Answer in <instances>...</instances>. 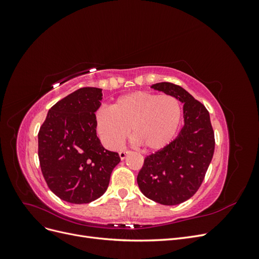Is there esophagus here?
Wrapping results in <instances>:
<instances>
[{
	"label": "esophagus",
	"mask_w": 259,
	"mask_h": 259,
	"mask_svg": "<svg viewBox=\"0 0 259 259\" xmlns=\"http://www.w3.org/2000/svg\"><path fill=\"white\" fill-rule=\"evenodd\" d=\"M128 153H130L128 150H122V151H120V152H119V155H120L121 160H124L125 158H126V155H127Z\"/></svg>",
	"instance_id": "34e87169"
}]
</instances>
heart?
I'll return each instance as SVG.
<instances>
[{
	"label": "heart",
	"mask_w": 259,
	"mask_h": 259,
	"mask_svg": "<svg viewBox=\"0 0 259 259\" xmlns=\"http://www.w3.org/2000/svg\"><path fill=\"white\" fill-rule=\"evenodd\" d=\"M179 100L163 94L138 91L117 98L95 112V127L108 149L120 148L130 134L146 150H160L175 137L182 122Z\"/></svg>",
	"instance_id": "obj_1"
}]
</instances>
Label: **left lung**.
<instances>
[{
    "mask_svg": "<svg viewBox=\"0 0 259 259\" xmlns=\"http://www.w3.org/2000/svg\"><path fill=\"white\" fill-rule=\"evenodd\" d=\"M152 89L184 103L185 125L173 142L145 159L137 183L148 199L164 205L180 204L199 190L215 149V136L204 105L179 85L162 82Z\"/></svg>",
    "mask_w": 259,
    "mask_h": 259,
    "instance_id": "1",
    "label": "left lung"
}]
</instances>
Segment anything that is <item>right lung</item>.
I'll list each match as a JSON object with an SVG mask.
<instances>
[{"label": "right lung", "mask_w": 259, "mask_h": 259, "mask_svg": "<svg viewBox=\"0 0 259 259\" xmlns=\"http://www.w3.org/2000/svg\"><path fill=\"white\" fill-rule=\"evenodd\" d=\"M103 93L82 88L55 104L38 131V160L50 189L73 204L103 195L121 159L97 137L95 112Z\"/></svg>", "instance_id": "obj_1"}]
</instances>
